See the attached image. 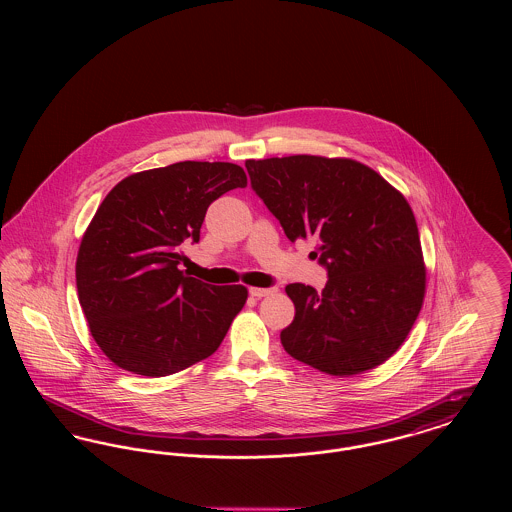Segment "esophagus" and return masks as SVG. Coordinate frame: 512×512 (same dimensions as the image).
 <instances>
[{
  "label": "esophagus",
  "mask_w": 512,
  "mask_h": 512,
  "mask_svg": "<svg viewBox=\"0 0 512 512\" xmlns=\"http://www.w3.org/2000/svg\"><path fill=\"white\" fill-rule=\"evenodd\" d=\"M249 293H251L253 297L261 299V297H267V295H272V293H276V288H249Z\"/></svg>",
  "instance_id": "esophagus-1"
}]
</instances>
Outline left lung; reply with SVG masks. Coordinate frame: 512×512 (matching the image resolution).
Instances as JSON below:
<instances>
[{"label": "left lung", "mask_w": 512, "mask_h": 512, "mask_svg": "<svg viewBox=\"0 0 512 512\" xmlns=\"http://www.w3.org/2000/svg\"><path fill=\"white\" fill-rule=\"evenodd\" d=\"M245 169L288 240H315V259L328 270L320 293L299 282L286 286L295 317L280 334L284 349L340 378L386 363L407 340L426 293L405 195L345 157L247 159Z\"/></svg>", "instance_id": "left-lung-1"}]
</instances>
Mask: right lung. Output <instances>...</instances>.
<instances>
[{"mask_svg": "<svg viewBox=\"0 0 512 512\" xmlns=\"http://www.w3.org/2000/svg\"><path fill=\"white\" fill-rule=\"evenodd\" d=\"M234 163L182 161L121 180L88 224L76 257L78 301L111 363L149 378L211 357L244 309L247 288L186 276L207 207L245 188Z\"/></svg>", "mask_w": 512, "mask_h": 512, "instance_id": "1", "label": "right lung"}]
</instances>
